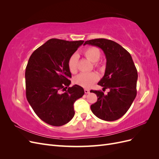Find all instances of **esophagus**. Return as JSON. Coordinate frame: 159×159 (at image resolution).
<instances>
[{"label":"esophagus","instance_id":"34e87169","mask_svg":"<svg viewBox=\"0 0 159 159\" xmlns=\"http://www.w3.org/2000/svg\"><path fill=\"white\" fill-rule=\"evenodd\" d=\"M84 92H85V93H89V89H84Z\"/></svg>","mask_w":159,"mask_h":159}]
</instances>
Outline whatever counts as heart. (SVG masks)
Listing matches in <instances>:
<instances>
[{
    "mask_svg": "<svg viewBox=\"0 0 159 159\" xmlns=\"http://www.w3.org/2000/svg\"><path fill=\"white\" fill-rule=\"evenodd\" d=\"M83 55L93 63L97 62L101 56V52L97 47L91 46L87 48L83 51ZM78 56L73 54L70 57L68 61L69 70L72 74H75L78 71ZM96 68H100L101 66L98 63L95 64ZM98 80V75L93 72L91 73H81L74 78V83L84 88H89Z\"/></svg>",
    "mask_w": 159,
    "mask_h": 159,
    "instance_id": "b5f03b06",
    "label": "heart"
}]
</instances>
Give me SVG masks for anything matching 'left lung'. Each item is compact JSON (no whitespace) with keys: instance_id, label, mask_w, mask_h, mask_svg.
Segmentation results:
<instances>
[{"instance_id":"left-lung-1","label":"left lung","mask_w":159,"mask_h":159,"mask_svg":"<svg viewBox=\"0 0 159 159\" xmlns=\"http://www.w3.org/2000/svg\"><path fill=\"white\" fill-rule=\"evenodd\" d=\"M85 44L100 48L107 60L104 76L98 84L109 91L105 94L91 90L98 96L97 102L91 105V111L104 121H115L126 113L136 98L137 68L131 54L117 42L98 38L85 41Z\"/></svg>"}]
</instances>
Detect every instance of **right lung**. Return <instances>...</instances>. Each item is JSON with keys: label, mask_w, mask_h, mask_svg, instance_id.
I'll list each match as a JSON object with an SVG mask.
<instances>
[{"label": "right lung", "mask_w": 159, "mask_h": 159, "mask_svg": "<svg viewBox=\"0 0 159 159\" xmlns=\"http://www.w3.org/2000/svg\"><path fill=\"white\" fill-rule=\"evenodd\" d=\"M84 42L52 38L34 52L28 61L26 99L38 117L50 125L61 126L71 121L74 103L84 94L78 85L66 90L71 78L68 60Z\"/></svg>", "instance_id": "right-lung-1"}]
</instances>
